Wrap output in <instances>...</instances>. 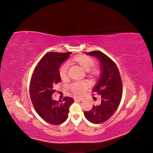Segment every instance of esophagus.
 I'll return each mask as SVG.
<instances>
[{"label": "esophagus", "instance_id": "34e87169", "mask_svg": "<svg viewBox=\"0 0 153 153\" xmlns=\"http://www.w3.org/2000/svg\"><path fill=\"white\" fill-rule=\"evenodd\" d=\"M83 100H84V98H75V101H81Z\"/></svg>", "mask_w": 153, "mask_h": 153}]
</instances>
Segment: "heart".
Masks as SVG:
<instances>
[{"instance_id":"heart-1","label":"heart","mask_w":153,"mask_h":153,"mask_svg":"<svg viewBox=\"0 0 153 153\" xmlns=\"http://www.w3.org/2000/svg\"><path fill=\"white\" fill-rule=\"evenodd\" d=\"M76 63L84 69L87 72L89 71L92 67L94 65V60L89 56L85 55H80L75 57L73 59ZM69 67V62H66L62 64L59 68V75L62 79L66 78L68 69ZM98 71L96 69H94L93 70L90 72L92 76H96L98 74ZM87 87V83L85 82H73L70 85V88L71 90L78 94H82L85 92Z\"/></svg>"}]
</instances>
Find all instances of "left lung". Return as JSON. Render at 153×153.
Wrapping results in <instances>:
<instances>
[{"label":"left lung","mask_w":153,"mask_h":153,"mask_svg":"<svg viewBox=\"0 0 153 153\" xmlns=\"http://www.w3.org/2000/svg\"><path fill=\"white\" fill-rule=\"evenodd\" d=\"M86 54L98 58L101 64L100 79L92 91L101 96V103L100 105H93L91 110L85 111L84 115L89 122L101 124L112 116L121 102V78L116 64L107 55L100 51Z\"/></svg>","instance_id":"8db88e82"}]
</instances>
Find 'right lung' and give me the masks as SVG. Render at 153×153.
Returning a JSON list of instances; mask_svg holds the SVG:
<instances>
[{"mask_svg":"<svg viewBox=\"0 0 153 153\" xmlns=\"http://www.w3.org/2000/svg\"><path fill=\"white\" fill-rule=\"evenodd\" d=\"M71 52H49L45 55L35 68L30 82V97L39 116L47 123L57 125L66 121L69 107L74 100L64 97L62 101L53 100V88L61 82L59 68Z\"/></svg>","mask_w":153,"mask_h":153,"instance_id":"add662e5","label":"right lung"}]
</instances>
